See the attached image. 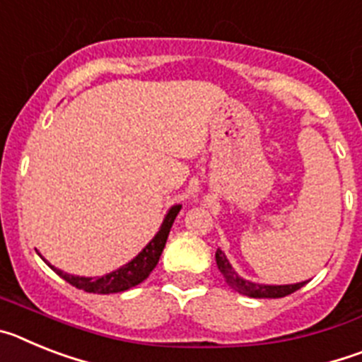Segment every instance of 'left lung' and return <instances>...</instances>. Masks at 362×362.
Returning <instances> with one entry per match:
<instances>
[{"label":"left lung","mask_w":362,"mask_h":362,"mask_svg":"<svg viewBox=\"0 0 362 362\" xmlns=\"http://www.w3.org/2000/svg\"><path fill=\"white\" fill-rule=\"evenodd\" d=\"M216 263L217 268H219L221 276L225 277L226 284L232 286L235 292L243 293V296H250V297H267V299H276V297H284L293 293L296 290H299L300 286H305L308 281H303V283H296V284H259V283H252L248 279H243L239 276L238 272L233 270L230 261L226 259L225 252L217 248L216 252Z\"/></svg>","instance_id":"8db88e82"}]
</instances>
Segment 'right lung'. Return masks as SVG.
<instances>
[{
	"label": "right lung",
	"mask_w": 362,
	"mask_h": 362,
	"mask_svg": "<svg viewBox=\"0 0 362 362\" xmlns=\"http://www.w3.org/2000/svg\"><path fill=\"white\" fill-rule=\"evenodd\" d=\"M179 210H181V204H174V206L166 212L165 219H163L161 226H159V232L153 235L152 241H150L148 245H146L145 248H143V250L132 259V261H129L127 264L119 267L117 270L110 272V274H107V276H101V277L70 276V274H65L63 270H57L56 267H52L47 259H43V261L49 264L54 272H56L57 276L63 277L66 283H70L72 286H76V288L79 290H85V292H90V293L124 292V290H129L132 288V286H136V284L143 283V281L150 276V272L156 268Z\"/></svg>",
	"instance_id": "right-lung-1"
}]
</instances>
